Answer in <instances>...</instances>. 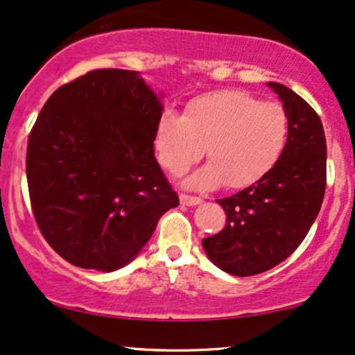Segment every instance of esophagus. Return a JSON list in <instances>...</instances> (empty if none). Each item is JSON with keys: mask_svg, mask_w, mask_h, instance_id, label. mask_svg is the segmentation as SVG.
Segmentation results:
<instances>
[{"mask_svg": "<svg viewBox=\"0 0 355 355\" xmlns=\"http://www.w3.org/2000/svg\"><path fill=\"white\" fill-rule=\"evenodd\" d=\"M180 203L185 206H196L203 203V200L200 196H190V195H180Z\"/></svg>", "mask_w": 355, "mask_h": 355, "instance_id": "obj_1", "label": "esophagus"}]
</instances>
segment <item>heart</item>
Wrapping results in <instances>:
<instances>
[{"mask_svg": "<svg viewBox=\"0 0 355 355\" xmlns=\"http://www.w3.org/2000/svg\"><path fill=\"white\" fill-rule=\"evenodd\" d=\"M288 137L284 106L239 89H219L193 98L183 114L164 111L154 129L157 160L182 175L203 155L209 160L185 185L244 188L266 175L280 159Z\"/></svg>", "mask_w": 355, "mask_h": 355, "instance_id": "b5f03b06", "label": "heart"}]
</instances>
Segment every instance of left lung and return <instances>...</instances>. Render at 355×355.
Instances as JSON below:
<instances>
[{"label": "left lung", "mask_w": 355, "mask_h": 355, "mask_svg": "<svg viewBox=\"0 0 355 355\" xmlns=\"http://www.w3.org/2000/svg\"><path fill=\"white\" fill-rule=\"evenodd\" d=\"M267 85L288 116L285 149L260 180L218 200L226 226L201 242L211 262L236 277L270 270L293 254L324 198L326 137L320 116L285 85Z\"/></svg>", "instance_id": "8db88e82"}]
</instances>
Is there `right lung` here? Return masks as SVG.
<instances>
[{
    "instance_id": "1",
    "label": "right lung",
    "mask_w": 355,
    "mask_h": 355,
    "mask_svg": "<svg viewBox=\"0 0 355 355\" xmlns=\"http://www.w3.org/2000/svg\"><path fill=\"white\" fill-rule=\"evenodd\" d=\"M162 111L139 71L121 69L88 71L44 105L26 173L39 230L67 262L128 266L178 205L152 144Z\"/></svg>"
}]
</instances>
